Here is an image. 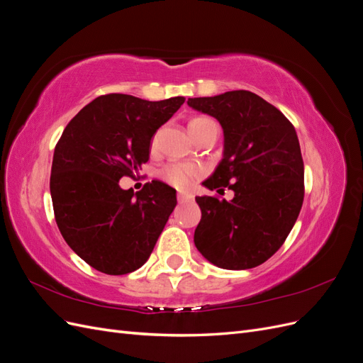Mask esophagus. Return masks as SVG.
<instances>
[{
    "instance_id": "obj_1",
    "label": "esophagus",
    "mask_w": 363,
    "mask_h": 363,
    "mask_svg": "<svg viewBox=\"0 0 363 363\" xmlns=\"http://www.w3.org/2000/svg\"><path fill=\"white\" fill-rule=\"evenodd\" d=\"M177 200H179V203H188V201L194 200V195L188 194V192H179L177 194Z\"/></svg>"
}]
</instances>
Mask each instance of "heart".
Returning <instances> with one entry per match:
<instances>
[{"mask_svg":"<svg viewBox=\"0 0 363 363\" xmlns=\"http://www.w3.org/2000/svg\"><path fill=\"white\" fill-rule=\"evenodd\" d=\"M211 124H215V123L212 119H208L206 116L192 118L189 121V131H191L192 138ZM155 142H156V138H152V145H155ZM199 175H200V169L196 167H192V164L169 163L162 169V177L169 184L175 186V188H186V186H189L191 182L199 177Z\"/></svg>","mask_w":363,"mask_h":363,"instance_id":"1","label":"heart"}]
</instances>
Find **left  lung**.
I'll list each match as a JSON object with an SVG mask.
<instances>
[{
    "mask_svg": "<svg viewBox=\"0 0 363 363\" xmlns=\"http://www.w3.org/2000/svg\"><path fill=\"white\" fill-rule=\"evenodd\" d=\"M195 111L216 118L224 130V157L203 184L232 189V201L196 196L201 221L194 242L224 269H250L276 252L298 218L304 199V163L291 121L250 91L189 98Z\"/></svg>",
    "mask_w": 363,
    "mask_h": 363,
    "instance_id": "8db88e82",
    "label": "left lung"
}]
</instances>
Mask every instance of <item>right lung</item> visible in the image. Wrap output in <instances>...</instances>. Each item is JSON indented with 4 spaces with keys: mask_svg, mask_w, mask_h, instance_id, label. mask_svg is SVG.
Masks as SVG:
<instances>
[{
    "mask_svg": "<svg viewBox=\"0 0 363 363\" xmlns=\"http://www.w3.org/2000/svg\"><path fill=\"white\" fill-rule=\"evenodd\" d=\"M183 103L107 94L65 127L50 177L54 216L67 244L96 271L123 276L144 265L177 204L175 189L159 180L136 195L119 180L148 162L152 135Z\"/></svg>",
    "mask_w": 363,
    "mask_h": 363,
    "instance_id": "obj_1",
    "label": "right lung"
}]
</instances>
